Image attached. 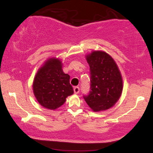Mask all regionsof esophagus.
<instances>
[{
	"instance_id": "34e87169",
	"label": "esophagus",
	"mask_w": 153,
	"mask_h": 153,
	"mask_svg": "<svg viewBox=\"0 0 153 153\" xmlns=\"http://www.w3.org/2000/svg\"><path fill=\"white\" fill-rule=\"evenodd\" d=\"M79 91H80V89H79V87L76 86V87H74V92L75 94L79 93Z\"/></svg>"
}]
</instances>
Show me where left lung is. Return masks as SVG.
Wrapping results in <instances>:
<instances>
[{
  "label": "left lung",
  "mask_w": 153,
  "mask_h": 153,
  "mask_svg": "<svg viewBox=\"0 0 153 153\" xmlns=\"http://www.w3.org/2000/svg\"><path fill=\"white\" fill-rule=\"evenodd\" d=\"M86 60L90 66L91 91L83 97L94 111L108 109L119 100L123 91L122 76L118 66L104 51H93Z\"/></svg>",
  "instance_id": "obj_1"
}]
</instances>
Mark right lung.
I'll list each match as a JSON object with an SVG mask.
<instances>
[{"label": "right lung", "instance_id": "1", "mask_svg": "<svg viewBox=\"0 0 153 153\" xmlns=\"http://www.w3.org/2000/svg\"><path fill=\"white\" fill-rule=\"evenodd\" d=\"M70 79V75L62 71L60 60H48L38 70L33 81V93L39 103L51 110L62 106L66 97L74 93Z\"/></svg>", "mask_w": 153, "mask_h": 153}]
</instances>
